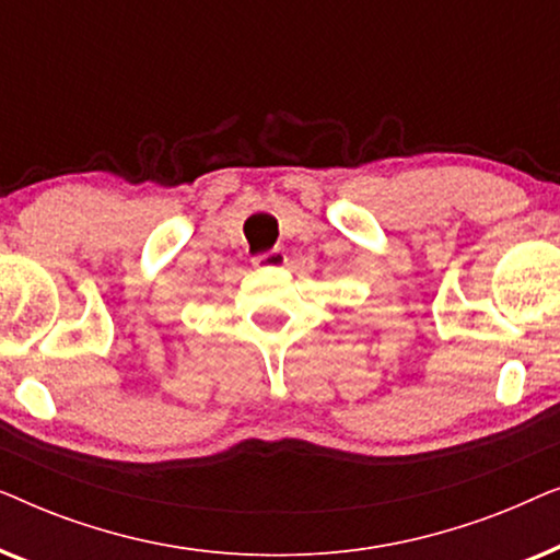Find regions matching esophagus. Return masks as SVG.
<instances>
[{"label":"esophagus","mask_w":560,"mask_h":560,"mask_svg":"<svg viewBox=\"0 0 560 560\" xmlns=\"http://www.w3.org/2000/svg\"><path fill=\"white\" fill-rule=\"evenodd\" d=\"M252 262H255V267H282V265H288V255H285V249L275 247L270 252H265V255H257Z\"/></svg>","instance_id":"obj_1"}]
</instances>
